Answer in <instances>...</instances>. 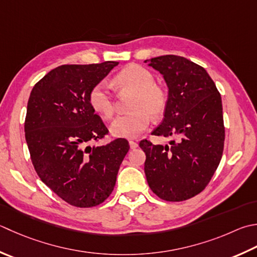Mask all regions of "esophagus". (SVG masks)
Listing matches in <instances>:
<instances>
[{"mask_svg":"<svg viewBox=\"0 0 257 257\" xmlns=\"http://www.w3.org/2000/svg\"><path fill=\"white\" fill-rule=\"evenodd\" d=\"M129 146H130V148H132V149H136V148L138 147V144L136 143V142H134V140H130Z\"/></svg>","mask_w":257,"mask_h":257,"instance_id":"34e87169","label":"esophagus"}]
</instances>
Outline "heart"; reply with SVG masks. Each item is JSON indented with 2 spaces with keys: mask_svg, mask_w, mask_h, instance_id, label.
<instances>
[{
  "mask_svg": "<svg viewBox=\"0 0 257 257\" xmlns=\"http://www.w3.org/2000/svg\"><path fill=\"white\" fill-rule=\"evenodd\" d=\"M154 74L139 64H129L114 75L112 83L120 91L133 92L132 112L119 115L110 124V133L118 138H136L147 129L150 117L157 119L167 107V94L155 83ZM89 102L95 112L110 119L114 111L108 85L100 82L89 93Z\"/></svg>",
  "mask_w": 257,
  "mask_h": 257,
  "instance_id": "b5f03b06",
  "label": "heart"
}]
</instances>
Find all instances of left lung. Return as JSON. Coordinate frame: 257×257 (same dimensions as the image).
<instances>
[{
  "mask_svg": "<svg viewBox=\"0 0 257 257\" xmlns=\"http://www.w3.org/2000/svg\"><path fill=\"white\" fill-rule=\"evenodd\" d=\"M168 87L164 120L153 135L176 137L169 145L142 140L150 189L167 202H182L205 189L222 159L225 128L222 98L207 71L168 54L146 60Z\"/></svg>",
  "mask_w": 257,
  "mask_h": 257,
  "instance_id": "obj_1",
  "label": "left lung"
}]
</instances>
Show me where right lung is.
<instances>
[{"label":"right lung","instance_id":"add662e5","mask_svg":"<svg viewBox=\"0 0 257 257\" xmlns=\"http://www.w3.org/2000/svg\"><path fill=\"white\" fill-rule=\"evenodd\" d=\"M118 64L60 65L30 94L24 132L35 172L75 207H92L109 197L129 150L122 138L93 145L108 129L90 105L89 93Z\"/></svg>","mask_w":257,"mask_h":257}]
</instances>
